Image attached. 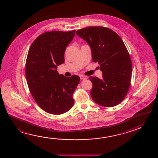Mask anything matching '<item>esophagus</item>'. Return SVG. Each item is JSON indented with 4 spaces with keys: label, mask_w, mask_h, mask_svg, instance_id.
Returning a JSON list of instances; mask_svg holds the SVG:
<instances>
[{
    "label": "esophagus",
    "mask_w": 158,
    "mask_h": 158,
    "mask_svg": "<svg viewBox=\"0 0 158 158\" xmlns=\"http://www.w3.org/2000/svg\"><path fill=\"white\" fill-rule=\"evenodd\" d=\"M80 77L81 80H85V79L86 78V76L82 75V74H81L80 76Z\"/></svg>",
    "instance_id": "1"
}]
</instances>
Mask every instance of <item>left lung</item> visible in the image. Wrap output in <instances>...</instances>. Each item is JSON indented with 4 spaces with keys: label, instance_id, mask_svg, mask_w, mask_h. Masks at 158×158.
<instances>
[{
    "label": "left lung",
    "instance_id": "1",
    "mask_svg": "<svg viewBox=\"0 0 158 158\" xmlns=\"http://www.w3.org/2000/svg\"><path fill=\"white\" fill-rule=\"evenodd\" d=\"M76 34L86 40L91 49L93 62H98L102 79L90 76L93 101L103 107L120 104L128 93L131 81L132 64L128 50L114 31L103 27H89Z\"/></svg>",
    "mask_w": 158,
    "mask_h": 158
}]
</instances>
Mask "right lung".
I'll list each match as a JSON object with an SVG mask.
<instances>
[{
	"label": "right lung",
	"instance_id": "right-lung-1",
	"mask_svg": "<svg viewBox=\"0 0 158 158\" xmlns=\"http://www.w3.org/2000/svg\"><path fill=\"white\" fill-rule=\"evenodd\" d=\"M75 32H45L34 40L28 51L25 76L30 93L37 104L51 114H63L74 104L72 96L80 78L65 77L56 69L64 63L65 51Z\"/></svg>",
	"mask_w": 158,
	"mask_h": 158
}]
</instances>
